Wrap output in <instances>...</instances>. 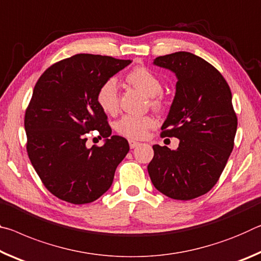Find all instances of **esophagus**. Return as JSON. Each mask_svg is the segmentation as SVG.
Returning <instances> with one entry per match:
<instances>
[{
    "instance_id": "esophagus-1",
    "label": "esophagus",
    "mask_w": 261,
    "mask_h": 261,
    "mask_svg": "<svg viewBox=\"0 0 261 261\" xmlns=\"http://www.w3.org/2000/svg\"><path fill=\"white\" fill-rule=\"evenodd\" d=\"M139 146H140V143L136 142V141H133V140L129 141V147H130V149H134V148L139 147Z\"/></svg>"
}]
</instances>
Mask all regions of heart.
I'll list each match as a JSON object with an SVG mask.
<instances>
[{
	"instance_id": "heart-1",
	"label": "heart",
	"mask_w": 261,
	"mask_h": 261,
	"mask_svg": "<svg viewBox=\"0 0 261 261\" xmlns=\"http://www.w3.org/2000/svg\"><path fill=\"white\" fill-rule=\"evenodd\" d=\"M127 82L133 87L151 97L153 105H160L159 95L162 92V82L151 70L146 67H138L130 70L126 76ZM96 100L99 108L105 113L114 114L119 108L118 84L114 79H109L102 82L96 93ZM156 125V120L150 115L126 114L117 122L115 128L118 133L129 139H141L146 135L147 130Z\"/></svg>"
}]
</instances>
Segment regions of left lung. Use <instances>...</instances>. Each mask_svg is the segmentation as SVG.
I'll use <instances>...</instances> for the list:
<instances>
[{
  "label": "left lung",
  "mask_w": 261,
  "mask_h": 261,
  "mask_svg": "<svg viewBox=\"0 0 261 261\" xmlns=\"http://www.w3.org/2000/svg\"><path fill=\"white\" fill-rule=\"evenodd\" d=\"M153 65L178 80L162 136L179 139V146H152L149 176L171 199H195L213 189L233 149L237 117L231 91L221 72L198 55L176 52L156 58Z\"/></svg>",
  "instance_id": "8db88e82"
}]
</instances>
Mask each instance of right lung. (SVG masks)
Segmentation results:
<instances>
[{
    "instance_id": "obj_1",
    "label": "right lung",
    "mask_w": 261,
    "mask_h": 261,
    "mask_svg": "<svg viewBox=\"0 0 261 261\" xmlns=\"http://www.w3.org/2000/svg\"><path fill=\"white\" fill-rule=\"evenodd\" d=\"M130 62L76 54L50 66L36 83L24 119L28 155L46 189L63 201L84 204L100 198L129 150L126 139L111 135L96 93ZM91 130L106 139L104 146L86 147Z\"/></svg>"
}]
</instances>
